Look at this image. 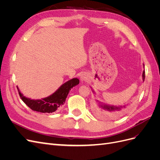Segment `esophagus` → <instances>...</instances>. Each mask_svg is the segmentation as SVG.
<instances>
[{
  "mask_svg": "<svg viewBox=\"0 0 160 160\" xmlns=\"http://www.w3.org/2000/svg\"><path fill=\"white\" fill-rule=\"evenodd\" d=\"M81 81H85L88 80V76H87L85 74H83L82 75H81Z\"/></svg>",
  "mask_w": 160,
  "mask_h": 160,
  "instance_id": "1",
  "label": "esophagus"
}]
</instances>
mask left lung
Returning a JSON list of instances; mask_svg holds the SVG:
<instances>
[{"label": "left lung", "mask_w": 160, "mask_h": 160, "mask_svg": "<svg viewBox=\"0 0 160 160\" xmlns=\"http://www.w3.org/2000/svg\"><path fill=\"white\" fill-rule=\"evenodd\" d=\"M145 76H146V74H145V71H143V79L144 81L145 79ZM101 108L104 109L105 110V112H101V115H103V116H105V117H108V118H114L115 117V115H119L122 113V111H119L121 110V108H117V107H114V106H108V105H101ZM125 106H123V109H125ZM110 111V113H109V111ZM116 113H115V112Z\"/></svg>", "instance_id": "8db88e82"}]
</instances>
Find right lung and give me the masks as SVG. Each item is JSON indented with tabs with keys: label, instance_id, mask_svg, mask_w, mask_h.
Here are the masks:
<instances>
[{
	"label": "right lung",
	"instance_id": "add662e5",
	"mask_svg": "<svg viewBox=\"0 0 160 160\" xmlns=\"http://www.w3.org/2000/svg\"><path fill=\"white\" fill-rule=\"evenodd\" d=\"M79 83V80L74 78L66 82L58 89L54 93L44 99L34 100L25 98L18 91L19 96L28 108L33 111L41 113H52L64 104L69 91L74 86Z\"/></svg>",
	"mask_w": 160,
	"mask_h": 160
}]
</instances>
